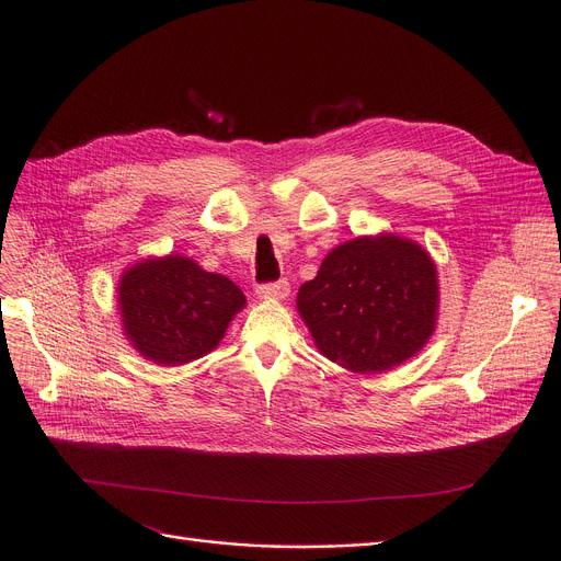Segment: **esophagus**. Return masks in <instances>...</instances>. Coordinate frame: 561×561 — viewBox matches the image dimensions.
Here are the masks:
<instances>
[{
	"instance_id": "1",
	"label": "esophagus",
	"mask_w": 561,
	"mask_h": 561,
	"mask_svg": "<svg viewBox=\"0 0 561 561\" xmlns=\"http://www.w3.org/2000/svg\"><path fill=\"white\" fill-rule=\"evenodd\" d=\"M255 293L260 299H286L290 293V284L286 279H279L273 284H262V286H257Z\"/></svg>"
}]
</instances>
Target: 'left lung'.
<instances>
[{"instance_id": "8db88e82", "label": "left lung", "mask_w": 561, "mask_h": 561, "mask_svg": "<svg viewBox=\"0 0 561 561\" xmlns=\"http://www.w3.org/2000/svg\"><path fill=\"white\" fill-rule=\"evenodd\" d=\"M297 310L324 357L359 375L383 373L433 337L437 268L413 239L362 234L333 249L301 284Z\"/></svg>"}]
</instances>
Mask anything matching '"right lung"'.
Instances as JSON below:
<instances>
[{
	"label": "right lung",
	"instance_id": "add662e5",
	"mask_svg": "<svg viewBox=\"0 0 561 561\" xmlns=\"http://www.w3.org/2000/svg\"><path fill=\"white\" fill-rule=\"evenodd\" d=\"M244 306L239 286L184 255L135 262L117 284L124 335L157 366H182L208 355Z\"/></svg>",
	"mask_w": 561,
	"mask_h": 561
}]
</instances>
